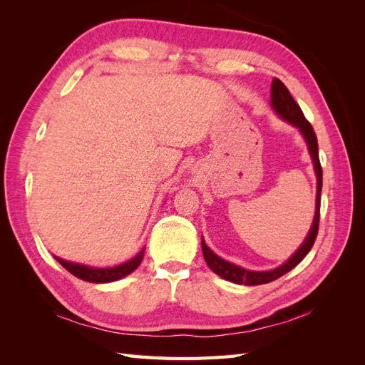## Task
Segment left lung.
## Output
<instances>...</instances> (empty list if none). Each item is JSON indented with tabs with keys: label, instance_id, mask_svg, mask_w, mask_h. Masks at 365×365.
Masks as SVG:
<instances>
[{
	"label": "left lung",
	"instance_id": "8db88e82",
	"mask_svg": "<svg viewBox=\"0 0 365 365\" xmlns=\"http://www.w3.org/2000/svg\"><path fill=\"white\" fill-rule=\"evenodd\" d=\"M271 105L279 113L280 117H283L284 120H288L289 123H292L294 126L300 128L302 134L304 135L307 146H309V152H311L314 164H315V173H317V210H315V217H314V224L311 231L304 240V244L300 247L294 256L283 263L280 268H275L272 271H247L240 267H236V264L230 263L224 259L217 257L216 254L210 250L205 242L202 239V252H204V259L207 262V264L210 267L213 272H216L219 277H222L228 282H233L237 284H247V286H256V284H263V283H269L277 280L282 275H284L286 272H289L292 268H295L298 263H300L306 254L311 251V248L315 244V239L318 235V225H319V204H322V187H323V169L322 164H319V157H318V141H317V135L315 130L312 128V125L309 123L306 120L302 108L298 106V103L294 101V97L291 96L289 90L286 88V85L274 77L272 85H271Z\"/></svg>",
	"mask_w": 365,
	"mask_h": 365
}]
</instances>
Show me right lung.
Masks as SVG:
<instances>
[{"instance_id": "1", "label": "right lung", "mask_w": 365, "mask_h": 365, "mask_svg": "<svg viewBox=\"0 0 365 365\" xmlns=\"http://www.w3.org/2000/svg\"><path fill=\"white\" fill-rule=\"evenodd\" d=\"M143 254H145V250H141L134 259L123 263V264H118V267H114V268H102V269L101 268H90V267H85V264H79V263H70V262H65L58 257H56V260L77 279L85 280V282H91V283H108V282L118 280L121 277H126L128 274L135 271L143 260Z\"/></svg>"}]
</instances>
